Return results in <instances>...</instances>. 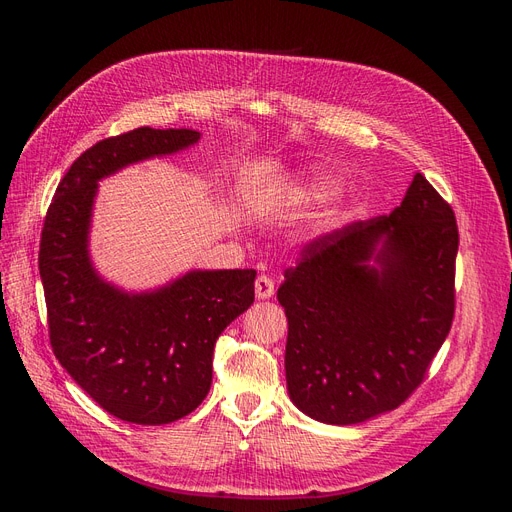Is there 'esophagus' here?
Segmentation results:
<instances>
[{"label": "esophagus", "instance_id": "1", "mask_svg": "<svg viewBox=\"0 0 512 512\" xmlns=\"http://www.w3.org/2000/svg\"><path fill=\"white\" fill-rule=\"evenodd\" d=\"M254 288H256V297H258L260 301L271 299L273 292H275V284H273V280H271L269 275H258Z\"/></svg>", "mask_w": 512, "mask_h": 512}]
</instances>
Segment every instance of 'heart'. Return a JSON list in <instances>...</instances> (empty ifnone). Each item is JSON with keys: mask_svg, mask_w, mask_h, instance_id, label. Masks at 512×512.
I'll use <instances>...</instances> for the list:
<instances>
[{"mask_svg": "<svg viewBox=\"0 0 512 512\" xmlns=\"http://www.w3.org/2000/svg\"><path fill=\"white\" fill-rule=\"evenodd\" d=\"M337 190V181L329 175L318 173V170H309L303 173L292 185H288L286 192L294 200V203H322L329 196H333Z\"/></svg>", "mask_w": 512, "mask_h": 512, "instance_id": "b5f03b06", "label": "heart"}]
</instances>
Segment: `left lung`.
I'll use <instances>...</instances> for the list:
<instances>
[{
  "label": "left lung",
  "instance_id": "left-lung-1",
  "mask_svg": "<svg viewBox=\"0 0 512 512\" xmlns=\"http://www.w3.org/2000/svg\"><path fill=\"white\" fill-rule=\"evenodd\" d=\"M457 247L455 213L421 173L389 215L309 243L277 290L292 404L327 425L404 404L451 331Z\"/></svg>",
  "mask_w": 512,
  "mask_h": 512
}]
</instances>
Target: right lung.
Wrapping results in <instances>:
<instances>
[{
  "label": "right lung",
  "mask_w": 512,
  "mask_h": 512,
  "mask_svg": "<svg viewBox=\"0 0 512 512\" xmlns=\"http://www.w3.org/2000/svg\"><path fill=\"white\" fill-rule=\"evenodd\" d=\"M198 141L188 128H138L96 143L57 185L42 228L38 262L57 361L100 408L136 425L173 423L203 404L215 342L254 303V269H190L158 288L126 290L91 258L98 183Z\"/></svg>",
  "instance_id": "add662e5"
}]
</instances>
